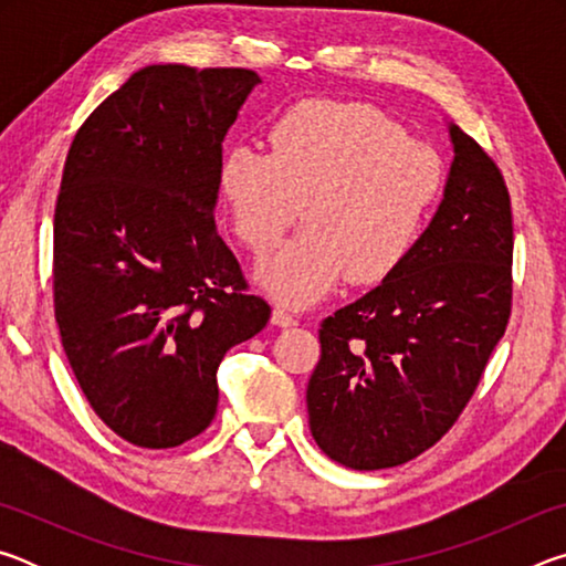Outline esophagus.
<instances>
[{
  "instance_id": "obj_1",
  "label": "esophagus",
  "mask_w": 566,
  "mask_h": 566,
  "mask_svg": "<svg viewBox=\"0 0 566 566\" xmlns=\"http://www.w3.org/2000/svg\"><path fill=\"white\" fill-rule=\"evenodd\" d=\"M272 324H276V327H294L296 317H294L290 310H286V306L276 304L274 312H272Z\"/></svg>"
}]
</instances>
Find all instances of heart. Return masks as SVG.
<instances>
[{
    "label": "heart",
    "instance_id": "obj_1",
    "mask_svg": "<svg viewBox=\"0 0 566 566\" xmlns=\"http://www.w3.org/2000/svg\"><path fill=\"white\" fill-rule=\"evenodd\" d=\"M270 151L234 145L219 195L239 242L266 254L300 217L306 227L256 266L274 300L304 306L347 274L379 284L405 264L444 189V159L361 102L310 99L270 127Z\"/></svg>",
    "mask_w": 566,
    "mask_h": 566
}]
</instances>
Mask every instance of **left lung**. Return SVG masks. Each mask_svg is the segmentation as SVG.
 <instances>
[{
  "instance_id": "left-lung-1",
  "label": "left lung",
  "mask_w": 566,
  "mask_h": 566,
  "mask_svg": "<svg viewBox=\"0 0 566 566\" xmlns=\"http://www.w3.org/2000/svg\"><path fill=\"white\" fill-rule=\"evenodd\" d=\"M444 199L399 270L322 322L306 387L314 442L359 472L442 439L512 312V205L494 159L449 124Z\"/></svg>"
}]
</instances>
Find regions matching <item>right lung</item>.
Instances as JSON below:
<instances>
[{
  "instance_id": "1",
  "label": "right lung",
  "mask_w": 566,
  "mask_h": 566,
  "mask_svg": "<svg viewBox=\"0 0 566 566\" xmlns=\"http://www.w3.org/2000/svg\"><path fill=\"white\" fill-rule=\"evenodd\" d=\"M262 80L149 64L74 134L54 209V317L114 434L169 449L217 415L224 354L270 322L214 224L222 142Z\"/></svg>"
}]
</instances>
